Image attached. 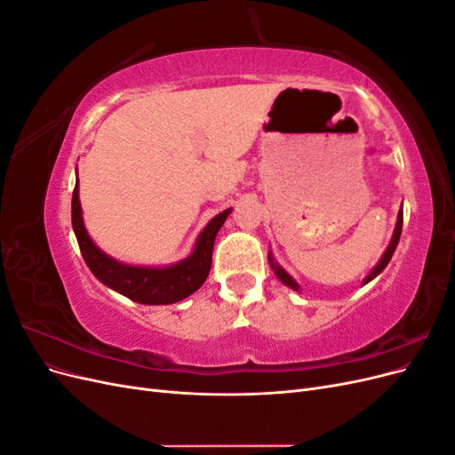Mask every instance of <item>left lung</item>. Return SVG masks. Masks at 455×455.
I'll use <instances>...</instances> for the list:
<instances>
[{"instance_id":"1","label":"left lung","mask_w":455,"mask_h":455,"mask_svg":"<svg viewBox=\"0 0 455 455\" xmlns=\"http://www.w3.org/2000/svg\"><path fill=\"white\" fill-rule=\"evenodd\" d=\"M401 233H403V206H401V211H398V216H396V226H395V231H393V237H391V243H389V246L387 249H385V252H383V256H381V259L378 261L376 264V267L371 269L368 275H366V279L363 281V284H368L371 279H376L378 275L387 267V264L391 261V256L395 254V249H396V244H398V239H401ZM267 259H269V264H271V267H273V271H275V275H277V279L283 283V284H286L288 288H292V291H296V292H299V284L291 277V275H288L277 261L273 259V254L269 252L267 254Z\"/></svg>"}]
</instances>
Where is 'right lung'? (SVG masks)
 Returning <instances> with one entry per match:
<instances>
[{
  "mask_svg": "<svg viewBox=\"0 0 455 455\" xmlns=\"http://www.w3.org/2000/svg\"><path fill=\"white\" fill-rule=\"evenodd\" d=\"M229 214L231 209L216 214L199 233L191 254L180 261H176V264L161 267L131 266L108 256L91 239L84 224V211H81L79 178L76 180L72 196V226L85 264L102 284L144 306L176 304V301L199 291L206 277H209L212 266L214 239Z\"/></svg>",
  "mask_w": 455,
  "mask_h": 455,
  "instance_id": "right-lung-1",
  "label": "right lung"
}]
</instances>
